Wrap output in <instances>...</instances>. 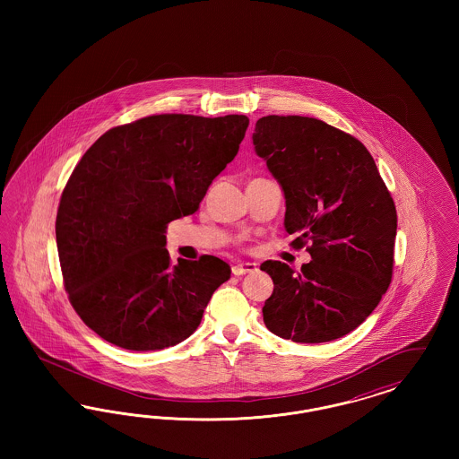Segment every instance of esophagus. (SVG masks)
Returning <instances> with one entry per match:
<instances>
[{
	"label": "esophagus",
	"instance_id": "34e87169",
	"mask_svg": "<svg viewBox=\"0 0 459 459\" xmlns=\"http://www.w3.org/2000/svg\"><path fill=\"white\" fill-rule=\"evenodd\" d=\"M256 270H258L256 263L242 262L232 266V273H234V275H246V273H253V272H256Z\"/></svg>",
	"mask_w": 459,
	"mask_h": 459
}]
</instances>
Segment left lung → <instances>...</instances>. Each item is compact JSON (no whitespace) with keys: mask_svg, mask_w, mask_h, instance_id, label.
Here are the masks:
<instances>
[{"mask_svg":"<svg viewBox=\"0 0 459 459\" xmlns=\"http://www.w3.org/2000/svg\"><path fill=\"white\" fill-rule=\"evenodd\" d=\"M253 144L284 191L285 230L298 236L292 247L311 242L301 272L262 263L273 281L263 322L294 342L339 339L370 316L391 284L393 196L368 150L318 118L263 117Z\"/></svg>","mask_w":459,"mask_h":459,"instance_id":"obj_1","label":"left lung"}]
</instances>
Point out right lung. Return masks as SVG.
<instances>
[{"mask_svg": "<svg viewBox=\"0 0 459 459\" xmlns=\"http://www.w3.org/2000/svg\"><path fill=\"white\" fill-rule=\"evenodd\" d=\"M247 126L246 115H152L105 132L74 169L55 225L62 275L70 305L109 344L182 342L230 279L212 255L172 264L165 230L196 212Z\"/></svg>", "mask_w": 459, "mask_h": 459, "instance_id": "obj_1", "label": "right lung"}]
</instances>
